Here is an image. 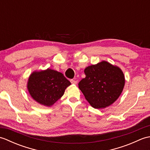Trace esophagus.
Wrapping results in <instances>:
<instances>
[{"label":"esophagus","instance_id":"obj_1","mask_svg":"<svg viewBox=\"0 0 150 150\" xmlns=\"http://www.w3.org/2000/svg\"><path fill=\"white\" fill-rule=\"evenodd\" d=\"M70 82H71V83L72 84H76L77 83V81L76 80H74V79H71V80H70Z\"/></svg>","mask_w":150,"mask_h":150}]
</instances>
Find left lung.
Here are the masks:
<instances>
[{
  "instance_id": "left-lung-1",
  "label": "left lung",
  "mask_w": 150,
  "mask_h": 150,
  "mask_svg": "<svg viewBox=\"0 0 150 150\" xmlns=\"http://www.w3.org/2000/svg\"><path fill=\"white\" fill-rule=\"evenodd\" d=\"M79 88L91 106L103 109L115 103L122 92L125 78L122 70L106 61L88 66Z\"/></svg>"
}]
</instances>
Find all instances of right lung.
<instances>
[{
	"mask_svg": "<svg viewBox=\"0 0 150 150\" xmlns=\"http://www.w3.org/2000/svg\"><path fill=\"white\" fill-rule=\"evenodd\" d=\"M71 84L62 73L47 68L33 71L28 79L27 88L33 99L45 106H52Z\"/></svg>",
	"mask_w": 150,
	"mask_h": 150,
	"instance_id": "obj_1",
	"label": "right lung"
}]
</instances>
